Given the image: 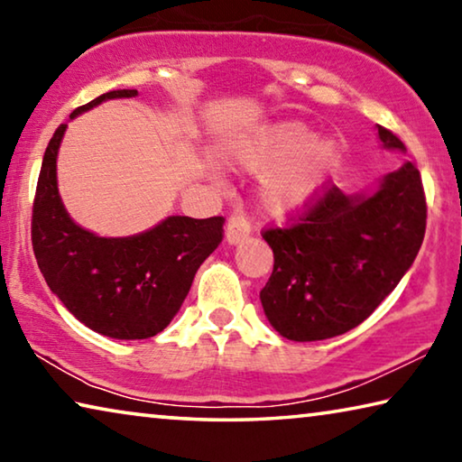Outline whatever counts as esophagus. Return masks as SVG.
Segmentation results:
<instances>
[{"label":"esophagus","mask_w":462,"mask_h":462,"mask_svg":"<svg viewBox=\"0 0 462 462\" xmlns=\"http://www.w3.org/2000/svg\"><path fill=\"white\" fill-rule=\"evenodd\" d=\"M250 234V222L245 217V214L240 212H234L228 217V224H226V240L230 242V245H238V242L246 240Z\"/></svg>","instance_id":"esophagus-1"}]
</instances>
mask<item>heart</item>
<instances>
[{"mask_svg":"<svg viewBox=\"0 0 462 462\" xmlns=\"http://www.w3.org/2000/svg\"><path fill=\"white\" fill-rule=\"evenodd\" d=\"M246 169H263L259 201L273 216H289L310 206L338 162V148L314 138L300 122H277L246 136L236 148Z\"/></svg>","mask_w":462,"mask_h":462,"instance_id":"obj_1","label":"heart"}]
</instances>
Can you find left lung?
<instances>
[{
	"label": "left lung",
	"instance_id": "1",
	"mask_svg": "<svg viewBox=\"0 0 462 462\" xmlns=\"http://www.w3.org/2000/svg\"><path fill=\"white\" fill-rule=\"evenodd\" d=\"M385 148L405 151L377 126ZM426 193L413 162L383 177L371 195L324 183L283 228L263 232L275 256L261 303L287 340L340 336L365 322L411 267L426 234Z\"/></svg>",
	"mask_w": 462,
	"mask_h": 462
}]
</instances>
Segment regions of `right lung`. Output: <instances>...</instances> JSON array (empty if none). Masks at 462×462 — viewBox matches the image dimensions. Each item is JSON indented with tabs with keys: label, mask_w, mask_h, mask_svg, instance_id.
<instances>
[{
	"label": "right lung",
	"mask_w": 462,
	"mask_h": 462,
	"mask_svg": "<svg viewBox=\"0 0 462 462\" xmlns=\"http://www.w3.org/2000/svg\"><path fill=\"white\" fill-rule=\"evenodd\" d=\"M116 89L77 107L88 112ZM67 124L46 146L32 206V248L42 277L65 308L93 332L143 340L165 330L189 293L199 264L224 238V217L171 216L152 230L128 238H101L69 217L59 198L57 154Z\"/></svg>",
	"instance_id": "add662e5"
}]
</instances>
